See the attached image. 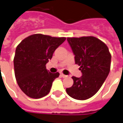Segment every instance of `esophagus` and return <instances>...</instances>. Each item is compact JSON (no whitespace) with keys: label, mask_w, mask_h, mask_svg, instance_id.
<instances>
[{"label":"esophagus","mask_w":123,"mask_h":123,"mask_svg":"<svg viewBox=\"0 0 123 123\" xmlns=\"http://www.w3.org/2000/svg\"><path fill=\"white\" fill-rule=\"evenodd\" d=\"M60 75L62 78H67V77H68V75H65V74H63L62 73Z\"/></svg>","instance_id":"34e87169"}]
</instances>
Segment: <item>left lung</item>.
<instances>
[{
  "label": "left lung",
  "instance_id": "8db88e82",
  "mask_svg": "<svg viewBox=\"0 0 123 123\" xmlns=\"http://www.w3.org/2000/svg\"><path fill=\"white\" fill-rule=\"evenodd\" d=\"M67 41L82 76H73V85L66 91L74 99L86 100L97 93L106 79L111 56L106 45L95 37H67Z\"/></svg>",
  "mask_w": 123,
  "mask_h": 123
}]
</instances>
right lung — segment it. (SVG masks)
<instances>
[{
  "mask_svg": "<svg viewBox=\"0 0 123 123\" xmlns=\"http://www.w3.org/2000/svg\"><path fill=\"white\" fill-rule=\"evenodd\" d=\"M65 39L36 34L24 39L17 47L13 60L15 76L19 87L29 97L40 98L50 92L60 73H52L45 65Z\"/></svg>",
  "mask_w": 123,
  "mask_h": 123,
  "instance_id": "1",
  "label": "right lung"
}]
</instances>
